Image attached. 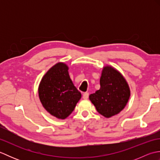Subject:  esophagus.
I'll list each match as a JSON object with an SVG mask.
<instances>
[{
  "mask_svg": "<svg viewBox=\"0 0 160 160\" xmlns=\"http://www.w3.org/2000/svg\"><path fill=\"white\" fill-rule=\"evenodd\" d=\"M89 93H87V92L84 93H83V98H84V99L87 100V99H88V98H89Z\"/></svg>",
  "mask_w": 160,
  "mask_h": 160,
  "instance_id": "34e87169",
  "label": "esophagus"
}]
</instances>
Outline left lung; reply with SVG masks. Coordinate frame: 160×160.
<instances>
[{"label": "left lung", "mask_w": 160, "mask_h": 160, "mask_svg": "<svg viewBox=\"0 0 160 160\" xmlns=\"http://www.w3.org/2000/svg\"><path fill=\"white\" fill-rule=\"evenodd\" d=\"M100 89L91 94V101L99 113L111 118L123 109L130 97V89L124 77L111 67H105L100 80Z\"/></svg>", "instance_id": "obj_1"}]
</instances>
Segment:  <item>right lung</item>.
<instances>
[{"label": "right lung", "instance_id": "add662e5", "mask_svg": "<svg viewBox=\"0 0 160 160\" xmlns=\"http://www.w3.org/2000/svg\"><path fill=\"white\" fill-rule=\"evenodd\" d=\"M38 94L44 108L59 119L69 116L81 98L64 63H58L47 71L40 83Z\"/></svg>", "mask_w": 160, "mask_h": 160}]
</instances>
